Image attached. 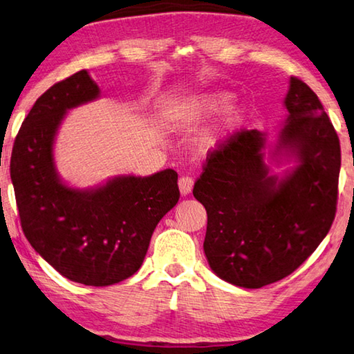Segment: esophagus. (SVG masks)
Here are the masks:
<instances>
[{"label":"esophagus","mask_w":354,"mask_h":354,"mask_svg":"<svg viewBox=\"0 0 354 354\" xmlns=\"http://www.w3.org/2000/svg\"><path fill=\"white\" fill-rule=\"evenodd\" d=\"M178 184H179V190H181V195L185 196V195L190 194L192 189H194V178L184 175V176L179 178Z\"/></svg>","instance_id":"1"}]
</instances>
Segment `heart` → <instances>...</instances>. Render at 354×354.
<instances>
[{
	"instance_id": "b5f03b06",
	"label": "heart",
	"mask_w": 354,
	"mask_h": 354,
	"mask_svg": "<svg viewBox=\"0 0 354 354\" xmlns=\"http://www.w3.org/2000/svg\"><path fill=\"white\" fill-rule=\"evenodd\" d=\"M232 94L226 91H207L196 95V97L184 102L173 110V115L181 122H199L204 119L214 118L215 114L223 111V119L220 127L215 131H212L203 139L201 147L204 150L214 149L218 144H221L236 127L241 124V120L246 115V108L239 104H231Z\"/></svg>"
}]
</instances>
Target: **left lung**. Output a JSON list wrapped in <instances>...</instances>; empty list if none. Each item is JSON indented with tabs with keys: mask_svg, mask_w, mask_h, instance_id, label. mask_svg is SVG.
<instances>
[{
	"mask_svg": "<svg viewBox=\"0 0 354 354\" xmlns=\"http://www.w3.org/2000/svg\"><path fill=\"white\" fill-rule=\"evenodd\" d=\"M288 119L274 156L299 165L269 175L265 134L241 130L210 151L194 196L207 212L204 254L218 277L257 289L292 274L322 241L336 216L340 171L337 133L316 93L289 80Z\"/></svg>",
	"mask_w": 354,
	"mask_h": 354,
	"instance_id": "obj_1",
	"label": "left lung"
}]
</instances>
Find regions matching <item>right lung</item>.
Here are the masks:
<instances>
[{
    "mask_svg": "<svg viewBox=\"0 0 354 354\" xmlns=\"http://www.w3.org/2000/svg\"><path fill=\"white\" fill-rule=\"evenodd\" d=\"M88 71L50 86L32 106L10 158L26 239L55 271L77 283L110 286L138 271L153 230L179 199L178 173L118 176L91 190L71 189L54 164V139L71 108L99 97Z\"/></svg>",
    "mask_w": 354,
    "mask_h": 354,
    "instance_id": "right-lung-1",
    "label": "right lung"
}]
</instances>
